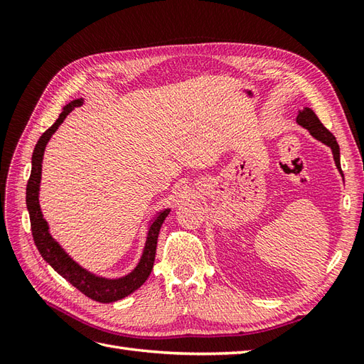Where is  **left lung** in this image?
Instances as JSON below:
<instances>
[{"mask_svg": "<svg viewBox=\"0 0 364 364\" xmlns=\"http://www.w3.org/2000/svg\"><path fill=\"white\" fill-rule=\"evenodd\" d=\"M299 125H301L304 128H306L310 133L318 139V141L327 144L331 151H333V156H335V162H336V167L341 170V162H339V145L336 142V137L330 133V131L322 125V122L318 119V115H316L311 109H308L305 107V111H301L297 117Z\"/></svg>", "mask_w": 364, "mask_h": 364, "instance_id": "obj_1", "label": "left lung"}]
</instances>
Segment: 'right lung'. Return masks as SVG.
Returning a JSON list of instances; mask_svg holds the SVG:
<instances>
[{"instance_id":"obj_1","label":"right lung","mask_w":364,"mask_h":364,"mask_svg":"<svg viewBox=\"0 0 364 364\" xmlns=\"http://www.w3.org/2000/svg\"><path fill=\"white\" fill-rule=\"evenodd\" d=\"M82 105V100H73L68 103L64 111L59 114V119L53 123V125L45 131V133L38 139L36 144V149L33 153V168H31V176L28 180L26 186V206L29 211L31 219V231H33V237L37 250L41 252L43 259L56 270L59 275H63L65 280L73 284L76 289H80L84 296H87L92 300H97L100 304H109V301L120 300L127 297L128 294L134 292L137 288L145 283L146 278L151 274L154 255H156V244L158 236L162 222L166 220L170 210H164L158 214V218L151 223L149 237H146L145 250L139 262L137 267L133 272L127 277L119 278V280H106V278H100L92 275L87 270L80 267L76 262L68 257V255L60 249V245L54 241L48 233V225L43 219L41 213V206H38V188H41V176H42V159L45 146L48 144L50 137L56 133L60 123L70 114L75 107Z\"/></svg>"}]
</instances>
